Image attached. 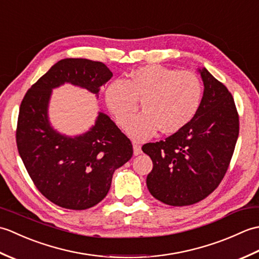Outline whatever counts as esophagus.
<instances>
[{
  "label": "esophagus",
  "mask_w": 259,
  "mask_h": 259,
  "mask_svg": "<svg viewBox=\"0 0 259 259\" xmlns=\"http://www.w3.org/2000/svg\"><path fill=\"white\" fill-rule=\"evenodd\" d=\"M141 152H142L141 151V146L139 144H137V142H135V144H134V153H135V156L140 155Z\"/></svg>",
  "instance_id": "34e87169"
}]
</instances>
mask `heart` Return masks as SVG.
Returning <instances> with one entry per match:
<instances>
[{
    "instance_id": "b5f03b06",
    "label": "heart",
    "mask_w": 259,
    "mask_h": 259,
    "mask_svg": "<svg viewBox=\"0 0 259 259\" xmlns=\"http://www.w3.org/2000/svg\"><path fill=\"white\" fill-rule=\"evenodd\" d=\"M202 85L189 71H177L159 64L145 65L130 73L126 81H114L107 88L106 101L119 125L125 126L141 101L144 112L126 126L135 140H145L160 130L171 134L190 122L200 107Z\"/></svg>"
}]
</instances>
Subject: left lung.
Instances as JSON below:
<instances>
[{"label":"left lung","mask_w":259,"mask_h":259,"mask_svg":"<svg viewBox=\"0 0 259 259\" xmlns=\"http://www.w3.org/2000/svg\"><path fill=\"white\" fill-rule=\"evenodd\" d=\"M198 71L205 89L195 117L166 140L142 147L153 163L147 176L148 189L170 206L194 205L217 188L239 134V115L232 93L205 68Z\"/></svg>","instance_id":"left-lung-1"}]
</instances>
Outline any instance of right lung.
<instances>
[{"label": "right lung", "mask_w": 259, "mask_h": 259, "mask_svg": "<svg viewBox=\"0 0 259 259\" xmlns=\"http://www.w3.org/2000/svg\"><path fill=\"white\" fill-rule=\"evenodd\" d=\"M112 78L106 64L88 59H63L33 84L21 102L16 145L38 191L56 205L83 210L107 196L115 169L130 160L134 149L107 114L99 112L88 133L68 137L48 118L51 91L65 82L98 97Z\"/></svg>", "instance_id": "1"}]
</instances>
